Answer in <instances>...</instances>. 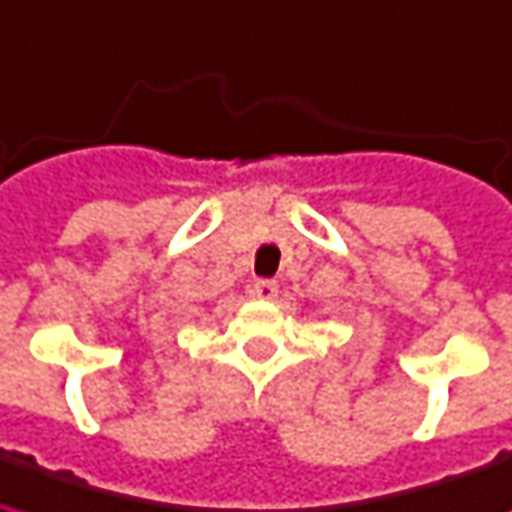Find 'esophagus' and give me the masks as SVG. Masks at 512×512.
<instances>
[{"label":"esophagus","mask_w":512,"mask_h":512,"mask_svg":"<svg viewBox=\"0 0 512 512\" xmlns=\"http://www.w3.org/2000/svg\"><path fill=\"white\" fill-rule=\"evenodd\" d=\"M252 294L263 302L277 300V283H274V280H257V283L252 285Z\"/></svg>","instance_id":"esophagus-1"}]
</instances>
